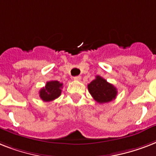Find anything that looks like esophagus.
Here are the masks:
<instances>
[{
    "label": "esophagus",
    "instance_id": "1",
    "mask_svg": "<svg viewBox=\"0 0 156 156\" xmlns=\"http://www.w3.org/2000/svg\"><path fill=\"white\" fill-rule=\"evenodd\" d=\"M73 79L75 81H80L81 80V76H75Z\"/></svg>",
    "mask_w": 156,
    "mask_h": 156
}]
</instances>
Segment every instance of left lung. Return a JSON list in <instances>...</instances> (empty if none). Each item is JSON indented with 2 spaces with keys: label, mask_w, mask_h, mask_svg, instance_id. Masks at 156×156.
<instances>
[{
  "label": "left lung",
  "mask_w": 156,
  "mask_h": 156,
  "mask_svg": "<svg viewBox=\"0 0 156 156\" xmlns=\"http://www.w3.org/2000/svg\"><path fill=\"white\" fill-rule=\"evenodd\" d=\"M88 90L94 100L100 104L108 103L116 97L117 90L112 84L97 75L95 79L87 85Z\"/></svg>",
  "instance_id": "1"
}]
</instances>
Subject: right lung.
Segmentation results:
<instances>
[{
  "instance_id": "right-lung-1",
  "label": "right lung",
  "mask_w": 156,
  "mask_h": 156,
  "mask_svg": "<svg viewBox=\"0 0 156 156\" xmlns=\"http://www.w3.org/2000/svg\"><path fill=\"white\" fill-rule=\"evenodd\" d=\"M62 87L63 83H61L58 81L47 82L44 87L40 89V97L44 102L52 101L61 95Z\"/></svg>"
}]
</instances>
